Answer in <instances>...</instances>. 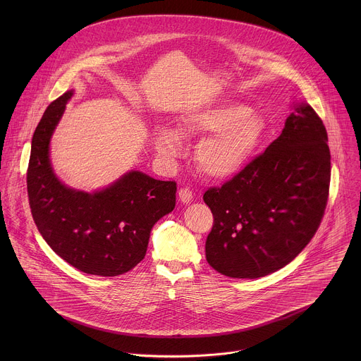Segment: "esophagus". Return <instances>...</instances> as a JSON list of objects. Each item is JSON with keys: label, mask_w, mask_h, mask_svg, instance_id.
I'll return each instance as SVG.
<instances>
[{"label": "esophagus", "mask_w": 361, "mask_h": 361, "mask_svg": "<svg viewBox=\"0 0 361 361\" xmlns=\"http://www.w3.org/2000/svg\"><path fill=\"white\" fill-rule=\"evenodd\" d=\"M192 199H193V193H192V190H190V189H188V188H182V189L179 190V200H180L182 203L188 204V203H190V202H192Z\"/></svg>", "instance_id": "esophagus-1"}]
</instances>
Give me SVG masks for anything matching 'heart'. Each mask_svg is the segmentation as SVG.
Segmentation results:
<instances>
[{
    "label": "heart",
    "mask_w": 361,
    "mask_h": 361,
    "mask_svg": "<svg viewBox=\"0 0 361 361\" xmlns=\"http://www.w3.org/2000/svg\"><path fill=\"white\" fill-rule=\"evenodd\" d=\"M265 129L262 115L245 104H214L186 112L173 130L157 126L153 143L162 159L173 161L180 154V139L206 135L195 152L199 169L212 179H229L253 159Z\"/></svg>",
    "instance_id": "b5f03b06"
}]
</instances>
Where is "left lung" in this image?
<instances>
[{"label":"left lung","mask_w":361,"mask_h":361,"mask_svg":"<svg viewBox=\"0 0 361 361\" xmlns=\"http://www.w3.org/2000/svg\"><path fill=\"white\" fill-rule=\"evenodd\" d=\"M293 108L262 154L203 196L214 215L207 261L225 276L256 279L283 268L321 224L331 180L328 135L309 104Z\"/></svg>","instance_id":"8db88e82"}]
</instances>
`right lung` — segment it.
<instances>
[{"label": "right lung", "mask_w": 361, "mask_h": 361, "mask_svg": "<svg viewBox=\"0 0 361 361\" xmlns=\"http://www.w3.org/2000/svg\"><path fill=\"white\" fill-rule=\"evenodd\" d=\"M68 90L52 102L40 119L27 168V195L36 226L52 250L90 275L116 276L146 256L152 229L175 208L176 183L129 171L96 192L62 183L52 169L50 143Z\"/></svg>", "instance_id": "right-lung-1"}]
</instances>
